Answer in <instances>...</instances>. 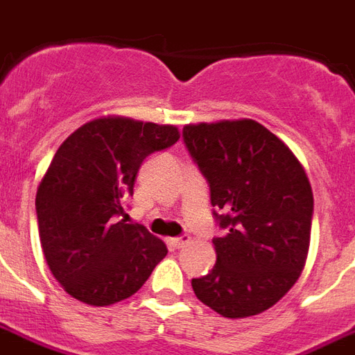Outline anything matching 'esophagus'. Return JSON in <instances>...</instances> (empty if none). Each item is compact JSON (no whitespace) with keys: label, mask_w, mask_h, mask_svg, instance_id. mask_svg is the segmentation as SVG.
Instances as JSON below:
<instances>
[{"label":"esophagus","mask_w":355,"mask_h":355,"mask_svg":"<svg viewBox=\"0 0 355 355\" xmlns=\"http://www.w3.org/2000/svg\"><path fill=\"white\" fill-rule=\"evenodd\" d=\"M189 240H191L189 236H182V238H169L167 242H169V245H173V248L180 250V248H184V245H188Z\"/></svg>","instance_id":"1"}]
</instances>
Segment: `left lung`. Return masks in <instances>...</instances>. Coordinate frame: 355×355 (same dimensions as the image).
I'll return each instance as SVG.
<instances>
[{
    "mask_svg": "<svg viewBox=\"0 0 355 355\" xmlns=\"http://www.w3.org/2000/svg\"><path fill=\"white\" fill-rule=\"evenodd\" d=\"M182 137L210 186L212 272L191 279L196 296L225 318L270 309L305 268L313 189L304 166L279 137L253 119L186 124Z\"/></svg>",
    "mask_w": 355,
    "mask_h": 355,
    "instance_id": "left-lung-1",
    "label": "left lung"
}]
</instances>
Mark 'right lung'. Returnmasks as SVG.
Wrapping results in <instances>:
<instances>
[{"label": "right lung", "mask_w": 355, "mask_h": 355, "mask_svg": "<svg viewBox=\"0 0 355 355\" xmlns=\"http://www.w3.org/2000/svg\"><path fill=\"white\" fill-rule=\"evenodd\" d=\"M178 137L173 124L107 115L81 124L61 143L35 207L48 268L70 296L93 307L123 302L167 255L159 238L119 216L143 159Z\"/></svg>", "instance_id": "right-lung-1"}]
</instances>
